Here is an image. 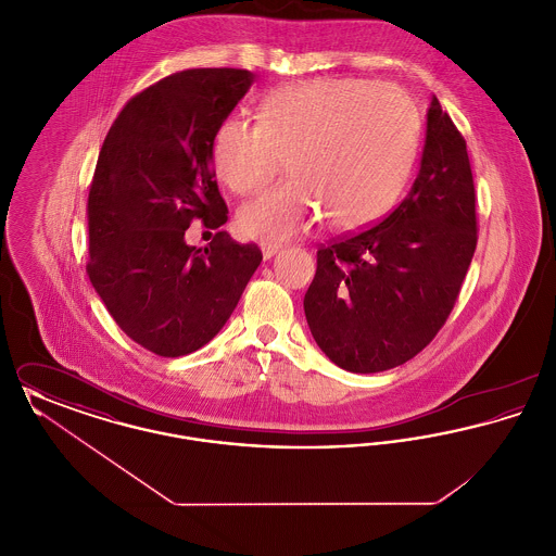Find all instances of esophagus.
<instances>
[{
  "mask_svg": "<svg viewBox=\"0 0 556 556\" xmlns=\"http://www.w3.org/2000/svg\"><path fill=\"white\" fill-rule=\"evenodd\" d=\"M279 250H281V245H277V243H265V245H263V256H265V261L273 258Z\"/></svg>",
  "mask_w": 556,
  "mask_h": 556,
  "instance_id": "1",
  "label": "esophagus"
}]
</instances>
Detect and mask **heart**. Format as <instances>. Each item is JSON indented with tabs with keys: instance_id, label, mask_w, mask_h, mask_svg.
Returning <instances> with one entry per match:
<instances>
[{
	"instance_id": "1",
	"label": "heart",
	"mask_w": 556,
	"mask_h": 556,
	"mask_svg": "<svg viewBox=\"0 0 556 556\" xmlns=\"http://www.w3.org/2000/svg\"><path fill=\"white\" fill-rule=\"evenodd\" d=\"M419 141V112L392 85L317 79L270 91L258 123L229 116L212 141L218 179L252 195L277 175L290 179L243 206L239 231L286 241L320 216L338 231L363 229L396 202Z\"/></svg>"
}]
</instances>
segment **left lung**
<instances>
[{"mask_svg":"<svg viewBox=\"0 0 556 556\" xmlns=\"http://www.w3.org/2000/svg\"><path fill=\"white\" fill-rule=\"evenodd\" d=\"M476 245L467 143L433 96L408 195L381 223L318 248L304 295L318 348L350 372L404 365L446 323Z\"/></svg>","mask_w":556,"mask_h":556,"instance_id":"8db88e82","label":"left lung"}]
</instances>
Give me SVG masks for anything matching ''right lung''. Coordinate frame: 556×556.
<instances>
[{"label": "right lung", "instance_id": "right-lung-1", "mask_svg": "<svg viewBox=\"0 0 556 556\" xmlns=\"http://www.w3.org/2000/svg\"><path fill=\"white\" fill-rule=\"evenodd\" d=\"M254 75L191 68L131 98L108 131L89 189L91 286L132 342L159 356L208 344L263 261L227 231L187 245L191 220L227 223L212 141Z\"/></svg>", "mask_w": 556, "mask_h": 556}]
</instances>
